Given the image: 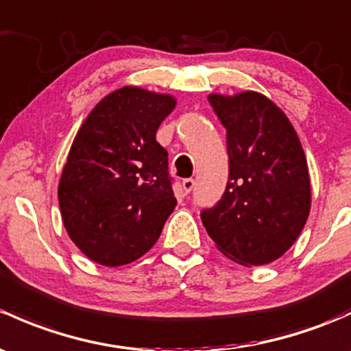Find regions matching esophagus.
Segmentation results:
<instances>
[{
  "instance_id": "34e87169",
  "label": "esophagus",
  "mask_w": 351,
  "mask_h": 351,
  "mask_svg": "<svg viewBox=\"0 0 351 351\" xmlns=\"http://www.w3.org/2000/svg\"><path fill=\"white\" fill-rule=\"evenodd\" d=\"M193 186H195V180L186 178V180H183V182H182V188L185 190V193H190V191L193 190Z\"/></svg>"
}]
</instances>
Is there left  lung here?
<instances>
[{
    "mask_svg": "<svg viewBox=\"0 0 351 351\" xmlns=\"http://www.w3.org/2000/svg\"><path fill=\"white\" fill-rule=\"evenodd\" d=\"M208 101L227 129L228 182L202 222L230 261L271 264L296 242L311 210L304 149L286 114L261 92Z\"/></svg>",
    "mask_w": 351,
    "mask_h": 351,
    "instance_id": "8db88e82",
    "label": "left lung"
}]
</instances>
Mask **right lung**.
Listing matches in <instances>:
<instances>
[{"mask_svg":"<svg viewBox=\"0 0 351 351\" xmlns=\"http://www.w3.org/2000/svg\"><path fill=\"white\" fill-rule=\"evenodd\" d=\"M175 106L171 94L121 87L102 97L77 131L58 205L69 237L94 263H134L175 210L168 153L156 141Z\"/></svg>","mask_w":351,"mask_h":351,"instance_id":"1","label":"right lung"}]
</instances>
